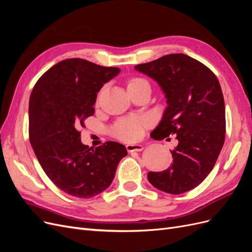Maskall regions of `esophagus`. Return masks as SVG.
Returning a JSON list of instances; mask_svg holds the SVG:
<instances>
[{
    "label": "esophagus",
    "mask_w": 252,
    "mask_h": 252,
    "mask_svg": "<svg viewBox=\"0 0 252 252\" xmlns=\"http://www.w3.org/2000/svg\"><path fill=\"white\" fill-rule=\"evenodd\" d=\"M126 149L128 152H133V151H142L144 147L139 144H127Z\"/></svg>",
    "instance_id": "obj_1"
}]
</instances>
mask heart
<instances>
[{"mask_svg":"<svg viewBox=\"0 0 252 252\" xmlns=\"http://www.w3.org/2000/svg\"><path fill=\"white\" fill-rule=\"evenodd\" d=\"M149 85V83L142 78H133L128 82V90ZM151 121L147 118L130 117L119 121L112 128V134L117 139L125 142H134L140 140L145 133V129L149 127Z\"/></svg>","mask_w":252,"mask_h":252,"instance_id":"obj_1","label":"heart"}]
</instances>
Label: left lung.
Here are the masks:
<instances>
[{
	"mask_svg": "<svg viewBox=\"0 0 252 252\" xmlns=\"http://www.w3.org/2000/svg\"><path fill=\"white\" fill-rule=\"evenodd\" d=\"M134 68L158 82L168 104L151 138L161 141L174 135L178 140L170 150L169 168L148 172V181L167 193L189 191L210 173L225 142V103L219 80L207 66L183 53Z\"/></svg>",
	"mask_w": 252,
	"mask_h": 252,
	"instance_id": "8db88e82",
	"label": "left lung"
}]
</instances>
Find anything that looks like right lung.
I'll list each match as a JSON object with an SVG mask.
<instances>
[{
	"label": "right lung",
	"instance_id": "add662e5",
	"mask_svg": "<svg viewBox=\"0 0 252 252\" xmlns=\"http://www.w3.org/2000/svg\"><path fill=\"white\" fill-rule=\"evenodd\" d=\"M120 72L83 59H67L37 80L29 98V140L43 170L64 192L88 199L107 189L124 145L95 149L81 142L84 121L94 116L97 93Z\"/></svg>",
	"mask_w": 252,
	"mask_h": 252
}]
</instances>
